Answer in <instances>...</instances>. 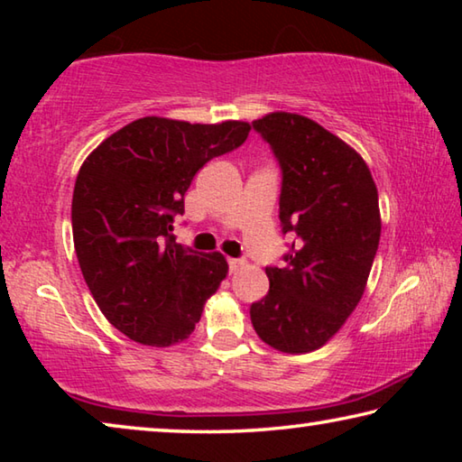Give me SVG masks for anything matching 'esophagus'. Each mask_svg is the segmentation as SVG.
I'll return each mask as SVG.
<instances>
[{"label":"esophagus","instance_id":"esophagus-1","mask_svg":"<svg viewBox=\"0 0 462 462\" xmlns=\"http://www.w3.org/2000/svg\"><path fill=\"white\" fill-rule=\"evenodd\" d=\"M228 264H230V273H236L245 263H242L240 259H228Z\"/></svg>","mask_w":462,"mask_h":462}]
</instances>
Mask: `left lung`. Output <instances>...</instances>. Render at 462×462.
I'll return each instance as SVG.
<instances>
[{"label":"left lung","mask_w":462,"mask_h":462,"mask_svg":"<svg viewBox=\"0 0 462 462\" xmlns=\"http://www.w3.org/2000/svg\"><path fill=\"white\" fill-rule=\"evenodd\" d=\"M283 169L279 220L297 240L287 267H267L269 293L250 306L254 332L271 348H322L361 301L381 238L377 185L361 154L301 114L253 122Z\"/></svg>","instance_id":"left-lung-1"}]
</instances>
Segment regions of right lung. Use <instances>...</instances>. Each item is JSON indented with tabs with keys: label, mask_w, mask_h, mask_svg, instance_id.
<instances>
[{
	"label": "right lung",
	"mask_w": 462,
	"mask_h": 462,
	"mask_svg": "<svg viewBox=\"0 0 462 462\" xmlns=\"http://www.w3.org/2000/svg\"><path fill=\"white\" fill-rule=\"evenodd\" d=\"M248 122L189 124L146 116L83 161L71 222L77 261L101 314L130 340L165 348L189 338L228 275L222 253L173 240V217L209 159L245 143Z\"/></svg>",
	"instance_id": "obj_1"
}]
</instances>
